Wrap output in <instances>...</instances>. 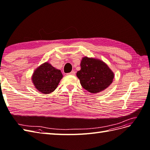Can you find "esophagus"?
Instances as JSON below:
<instances>
[{
  "label": "esophagus",
  "instance_id": "obj_1",
  "mask_svg": "<svg viewBox=\"0 0 150 150\" xmlns=\"http://www.w3.org/2000/svg\"><path fill=\"white\" fill-rule=\"evenodd\" d=\"M75 74H76V72H75V71H71L70 73H69L68 74H70V75H75Z\"/></svg>",
  "mask_w": 150,
  "mask_h": 150
}]
</instances>
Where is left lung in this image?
<instances>
[{"label":"left lung","instance_id":"1","mask_svg":"<svg viewBox=\"0 0 150 150\" xmlns=\"http://www.w3.org/2000/svg\"><path fill=\"white\" fill-rule=\"evenodd\" d=\"M80 66L81 69L76 75L81 86L88 92L99 93L112 83L114 72L101 59L85 56L81 59Z\"/></svg>","mask_w":150,"mask_h":150}]
</instances>
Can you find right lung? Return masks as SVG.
<instances>
[{
    "mask_svg": "<svg viewBox=\"0 0 150 150\" xmlns=\"http://www.w3.org/2000/svg\"><path fill=\"white\" fill-rule=\"evenodd\" d=\"M61 70L46 62L38 67L31 77L35 89L43 94H50L55 90L62 78Z\"/></svg>",
    "mask_w": 150,
    "mask_h": 150,
    "instance_id": "1",
    "label": "right lung"
}]
</instances>
